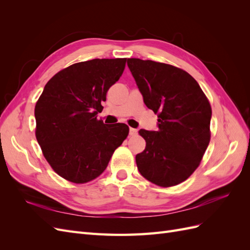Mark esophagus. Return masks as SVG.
<instances>
[{"instance_id":"1","label":"esophagus","mask_w":250,"mask_h":250,"mask_svg":"<svg viewBox=\"0 0 250 250\" xmlns=\"http://www.w3.org/2000/svg\"><path fill=\"white\" fill-rule=\"evenodd\" d=\"M137 133H138L137 129H134V128H129V135H131V137L137 135Z\"/></svg>"}]
</instances>
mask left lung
Wrapping results in <instances>:
<instances>
[{"label": "left lung", "mask_w": 250, "mask_h": 250, "mask_svg": "<svg viewBox=\"0 0 250 250\" xmlns=\"http://www.w3.org/2000/svg\"><path fill=\"white\" fill-rule=\"evenodd\" d=\"M127 65L144 103L158 118L157 131H139L146 148L135 156L138 169L156 186H176L198 168L208 146L210 104L198 82L179 67L139 58Z\"/></svg>", "instance_id": "1"}]
</instances>
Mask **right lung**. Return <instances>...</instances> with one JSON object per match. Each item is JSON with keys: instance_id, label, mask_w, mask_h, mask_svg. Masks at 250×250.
Wrapping results in <instances>:
<instances>
[{"instance_id": "1", "label": "right lung", "mask_w": 250, "mask_h": 250, "mask_svg": "<svg viewBox=\"0 0 250 250\" xmlns=\"http://www.w3.org/2000/svg\"><path fill=\"white\" fill-rule=\"evenodd\" d=\"M126 60L97 58L67 66L48 81L36 102V140L52 169L71 183L100 176L129 133L126 124L97 119Z\"/></svg>"}]
</instances>
